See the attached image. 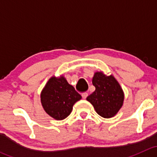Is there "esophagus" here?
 Wrapping results in <instances>:
<instances>
[{
	"label": "esophagus",
	"mask_w": 157,
	"mask_h": 157,
	"mask_svg": "<svg viewBox=\"0 0 157 157\" xmlns=\"http://www.w3.org/2000/svg\"><path fill=\"white\" fill-rule=\"evenodd\" d=\"M88 96V93H82V98H83V99H86V97H87Z\"/></svg>",
	"instance_id": "34e87169"
}]
</instances>
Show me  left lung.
I'll return each mask as SVG.
<instances>
[{
  "label": "left lung",
  "instance_id": "obj_1",
  "mask_svg": "<svg viewBox=\"0 0 157 157\" xmlns=\"http://www.w3.org/2000/svg\"><path fill=\"white\" fill-rule=\"evenodd\" d=\"M93 84L96 90L87 96L86 100L103 118H112L116 115L123 105L124 93L115 77L96 72L93 78Z\"/></svg>",
  "mask_w": 157,
  "mask_h": 157
}]
</instances>
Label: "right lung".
I'll use <instances>...</instances> for the list:
<instances>
[{
	"mask_svg": "<svg viewBox=\"0 0 157 157\" xmlns=\"http://www.w3.org/2000/svg\"><path fill=\"white\" fill-rule=\"evenodd\" d=\"M81 96L64 77H52L41 93V102L45 112L56 120H62L71 114L73 105Z\"/></svg>",
	"mask_w": 157,
	"mask_h": 157,
	"instance_id": "add662e5",
	"label": "right lung"
}]
</instances>
